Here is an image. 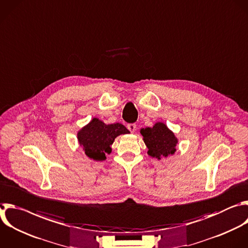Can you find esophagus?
Masks as SVG:
<instances>
[{"label": "esophagus", "mask_w": 248, "mask_h": 248, "mask_svg": "<svg viewBox=\"0 0 248 248\" xmlns=\"http://www.w3.org/2000/svg\"><path fill=\"white\" fill-rule=\"evenodd\" d=\"M126 127H127V129H128L130 132H134L135 129H136V124H135L134 123L128 124L126 125Z\"/></svg>", "instance_id": "34e87169"}]
</instances>
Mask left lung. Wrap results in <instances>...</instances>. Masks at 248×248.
Segmentation results:
<instances>
[{"label":"left lung","mask_w":248,"mask_h":248,"mask_svg":"<svg viewBox=\"0 0 248 248\" xmlns=\"http://www.w3.org/2000/svg\"><path fill=\"white\" fill-rule=\"evenodd\" d=\"M140 132L150 155L160 158V156L172 155L176 151L177 139L164 124L156 123L153 127L142 128Z\"/></svg>","instance_id":"left-lung-1"}]
</instances>
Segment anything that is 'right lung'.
I'll use <instances>...</instances> for the list:
<instances>
[{"instance_id":"right-lung-1","label":"right lung","mask_w":248,"mask_h":248,"mask_svg":"<svg viewBox=\"0 0 248 248\" xmlns=\"http://www.w3.org/2000/svg\"><path fill=\"white\" fill-rule=\"evenodd\" d=\"M128 132L122 124H105L98 119H93L86 127L78 131V139L88 156L95 160H104L106 153L111 152L110 146L115 138Z\"/></svg>"}]
</instances>
